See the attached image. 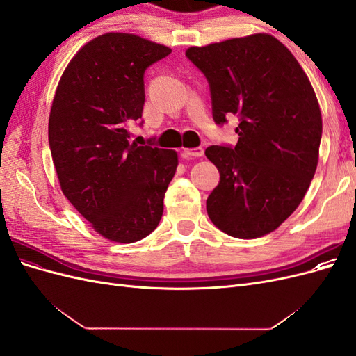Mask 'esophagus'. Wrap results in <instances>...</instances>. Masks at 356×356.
<instances>
[{
	"mask_svg": "<svg viewBox=\"0 0 356 356\" xmlns=\"http://www.w3.org/2000/svg\"><path fill=\"white\" fill-rule=\"evenodd\" d=\"M182 156L186 159H191V157H202L203 156V148L197 147V148H184L182 149Z\"/></svg>",
	"mask_w": 356,
	"mask_h": 356,
	"instance_id": "34e87169",
	"label": "esophagus"
}]
</instances>
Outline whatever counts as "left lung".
Here are the masks:
<instances>
[{
    "instance_id": "left-lung-1",
    "label": "left lung",
    "mask_w": 356,
    "mask_h": 356,
    "mask_svg": "<svg viewBox=\"0 0 356 356\" xmlns=\"http://www.w3.org/2000/svg\"><path fill=\"white\" fill-rule=\"evenodd\" d=\"M186 56L208 79L215 123L232 114L241 122L233 148L204 152L220 172L209 218L233 238H261L297 209L315 175L322 135L315 90L293 53L264 32L188 47Z\"/></svg>"
}]
</instances>
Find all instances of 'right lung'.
Instances as JSON below:
<instances>
[{"mask_svg": "<svg viewBox=\"0 0 356 356\" xmlns=\"http://www.w3.org/2000/svg\"><path fill=\"white\" fill-rule=\"evenodd\" d=\"M172 50L135 34L90 40L63 71L51 102L49 144L60 190L95 232L141 241L163 213L175 149L131 143L143 117L144 72Z\"/></svg>", "mask_w": 356, "mask_h": 356, "instance_id": "obj_1", "label": "right lung"}]
</instances>
